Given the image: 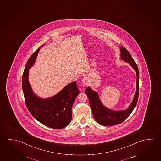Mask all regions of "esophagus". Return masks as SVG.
I'll return each mask as SVG.
<instances>
[{
  "label": "esophagus",
  "instance_id": "obj_1",
  "mask_svg": "<svg viewBox=\"0 0 161 161\" xmlns=\"http://www.w3.org/2000/svg\"><path fill=\"white\" fill-rule=\"evenodd\" d=\"M82 82L84 84H87V80L86 78H83L82 80Z\"/></svg>",
  "mask_w": 161,
  "mask_h": 161
}]
</instances>
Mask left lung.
Wrapping results in <instances>:
<instances>
[{
	"mask_svg": "<svg viewBox=\"0 0 161 161\" xmlns=\"http://www.w3.org/2000/svg\"><path fill=\"white\" fill-rule=\"evenodd\" d=\"M121 58L125 61L129 62L136 72V90L134 95V100L128 109L123 111H113L104 107L99 99L97 92L92 90L90 87L85 90V94L89 97L90 105L92 108L94 119L96 121L104 126H110L115 124H120L128 117L134 108L136 106L139 95V74L137 64L132 58L130 53L125 47H120Z\"/></svg>",
	"mask_w": 161,
	"mask_h": 161,
	"instance_id": "obj_1",
	"label": "left lung"
}]
</instances>
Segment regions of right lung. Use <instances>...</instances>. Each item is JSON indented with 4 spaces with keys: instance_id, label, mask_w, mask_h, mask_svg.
I'll list each match as a JSON object with an SVG mask.
<instances>
[{
    "instance_id": "right-lung-1",
    "label": "right lung",
    "mask_w": 161,
    "mask_h": 161,
    "mask_svg": "<svg viewBox=\"0 0 161 161\" xmlns=\"http://www.w3.org/2000/svg\"><path fill=\"white\" fill-rule=\"evenodd\" d=\"M41 47L30 57L23 74L22 89L25 103L28 110L40 123L51 128H63L71 120L72 107L79 94V90L76 81H74L48 99H41L33 94L28 81V72L35 63Z\"/></svg>"
}]
</instances>
